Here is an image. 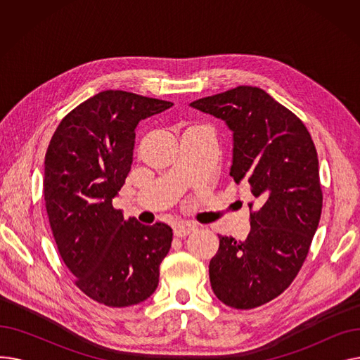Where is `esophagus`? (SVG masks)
<instances>
[{
    "label": "esophagus",
    "mask_w": 360,
    "mask_h": 360,
    "mask_svg": "<svg viewBox=\"0 0 360 360\" xmlns=\"http://www.w3.org/2000/svg\"><path fill=\"white\" fill-rule=\"evenodd\" d=\"M195 229H197V226H195L194 223H178V224H175L174 233H175V236L182 238V236L190 235V233L194 232Z\"/></svg>",
    "instance_id": "34e87169"
}]
</instances>
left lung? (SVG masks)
<instances>
[{"instance_id":"8db88e82","label":"left lung","mask_w":360,"mask_h":360,"mask_svg":"<svg viewBox=\"0 0 360 360\" xmlns=\"http://www.w3.org/2000/svg\"><path fill=\"white\" fill-rule=\"evenodd\" d=\"M190 105L233 132L231 176L248 182L254 195L247 239L219 236L209 266L219 300L252 309L285 292L309 252L323 210L316 150L304 122L259 87L238 86Z\"/></svg>"}]
</instances>
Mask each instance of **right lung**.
Returning a JSON list of instances; mask_svg holds the SVG:
<instances>
[{"label": "right lung", "instance_id": "add662e5", "mask_svg": "<svg viewBox=\"0 0 360 360\" xmlns=\"http://www.w3.org/2000/svg\"><path fill=\"white\" fill-rule=\"evenodd\" d=\"M172 105L101 91L64 117L46 150L44 195L56 247L75 286L106 307L137 305L159 285L172 229L125 220L112 198L131 170L139 122Z\"/></svg>", "mask_w": 360, "mask_h": 360}]
</instances>
